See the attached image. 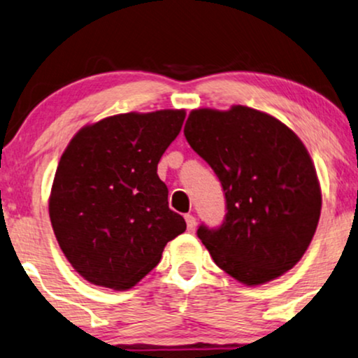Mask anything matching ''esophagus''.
<instances>
[{
    "instance_id": "34e87169",
    "label": "esophagus",
    "mask_w": 358,
    "mask_h": 358,
    "mask_svg": "<svg viewBox=\"0 0 358 358\" xmlns=\"http://www.w3.org/2000/svg\"><path fill=\"white\" fill-rule=\"evenodd\" d=\"M186 224H187V231H189V232L196 231L197 220H196V217H194V215H191V214L186 215Z\"/></svg>"
}]
</instances>
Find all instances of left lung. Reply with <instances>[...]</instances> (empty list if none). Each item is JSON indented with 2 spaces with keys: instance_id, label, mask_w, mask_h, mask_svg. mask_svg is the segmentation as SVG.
<instances>
[{
  "instance_id": "1",
  "label": "left lung",
  "mask_w": 358,
  "mask_h": 358,
  "mask_svg": "<svg viewBox=\"0 0 358 358\" xmlns=\"http://www.w3.org/2000/svg\"><path fill=\"white\" fill-rule=\"evenodd\" d=\"M184 136L226 194L222 226L197 229L214 262L249 287L284 275L310 245L322 209L314 161L299 136L241 104L194 109Z\"/></svg>"
}]
</instances>
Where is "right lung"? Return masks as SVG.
<instances>
[{"instance_id":"1","label":"right lung","mask_w":358,"mask_h":358,"mask_svg":"<svg viewBox=\"0 0 358 358\" xmlns=\"http://www.w3.org/2000/svg\"><path fill=\"white\" fill-rule=\"evenodd\" d=\"M184 109L114 114L81 127L57 164L50 194L56 241L83 279L134 287L186 231L169 209L157 162L182 127Z\"/></svg>"}]
</instances>
